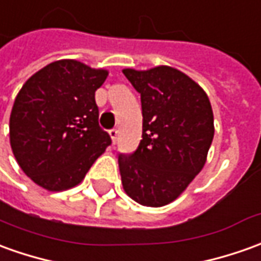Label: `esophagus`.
Listing matches in <instances>:
<instances>
[{"mask_svg": "<svg viewBox=\"0 0 261 261\" xmlns=\"http://www.w3.org/2000/svg\"><path fill=\"white\" fill-rule=\"evenodd\" d=\"M118 135H119L118 129H111V130H109V136H111V139H112V143H116V141H118Z\"/></svg>", "mask_w": 261, "mask_h": 261, "instance_id": "1", "label": "esophagus"}]
</instances>
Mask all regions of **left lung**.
<instances>
[{
  "label": "left lung",
  "instance_id": "left-lung-1",
  "mask_svg": "<svg viewBox=\"0 0 261 261\" xmlns=\"http://www.w3.org/2000/svg\"><path fill=\"white\" fill-rule=\"evenodd\" d=\"M141 93L142 141L119 154L123 190L142 206L162 207L177 199L202 170L215 135L213 111L199 84L161 65L122 69Z\"/></svg>",
  "mask_w": 261,
  "mask_h": 261
}]
</instances>
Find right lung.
<instances>
[{
  "instance_id": "1",
  "label": "right lung",
  "mask_w": 261,
  "mask_h": 261,
  "mask_svg": "<svg viewBox=\"0 0 261 261\" xmlns=\"http://www.w3.org/2000/svg\"><path fill=\"white\" fill-rule=\"evenodd\" d=\"M108 73L76 59H59L19 89L10 116L11 149L39 188L62 192L76 186L111 145L95 102Z\"/></svg>"
}]
</instances>
